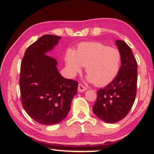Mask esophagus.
<instances>
[{
  "instance_id": "esophagus-1",
  "label": "esophagus",
  "mask_w": 154,
  "mask_h": 154,
  "mask_svg": "<svg viewBox=\"0 0 154 154\" xmlns=\"http://www.w3.org/2000/svg\"><path fill=\"white\" fill-rule=\"evenodd\" d=\"M87 90V88L85 87L84 85H82V84L78 85V91L79 92H84Z\"/></svg>"
}]
</instances>
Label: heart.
Returning <instances> with one entry per match:
<instances>
[{
	"mask_svg": "<svg viewBox=\"0 0 154 154\" xmlns=\"http://www.w3.org/2000/svg\"><path fill=\"white\" fill-rule=\"evenodd\" d=\"M65 61L71 75L81 72L85 66L88 80L98 86H104L117 77L122 56L119 50L104 44L82 43L79 44L75 51H66Z\"/></svg>",
	"mask_w": 154,
	"mask_h": 154,
	"instance_id": "b5f03b06",
	"label": "heart"
}]
</instances>
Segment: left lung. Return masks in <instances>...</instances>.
Wrapping results in <instances>:
<instances>
[{
	"instance_id": "8db88e82",
	"label": "left lung",
	"mask_w": 154,
	"mask_h": 154,
	"mask_svg": "<svg viewBox=\"0 0 154 154\" xmlns=\"http://www.w3.org/2000/svg\"><path fill=\"white\" fill-rule=\"evenodd\" d=\"M122 56L121 68L117 77L104 88L97 91L93 113L106 123L114 124L125 117L135 101L137 93V63L129 45L116 40Z\"/></svg>"
}]
</instances>
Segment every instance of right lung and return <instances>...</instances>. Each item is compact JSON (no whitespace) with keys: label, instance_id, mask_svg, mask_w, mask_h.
<instances>
[{"label":"right lung","instance_id":"add662e5","mask_svg":"<svg viewBox=\"0 0 154 154\" xmlns=\"http://www.w3.org/2000/svg\"><path fill=\"white\" fill-rule=\"evenodd\" d=\"M61 37L45 35L26 48L21 63L19 88L23 108L32 119L53 125L66 118L78 82L60 75L57 61L46 55Z\"/></svg>","mask_w":154,"mask_h":154}]
</instances>
